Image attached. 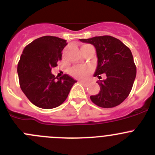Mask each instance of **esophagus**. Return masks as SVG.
<instances>
[{
  "mask_svg": "<svg viewBox=\"0 0 155 155\" xmlns=\"http://www.w3.org/2000/svg\"><path fill=\"white\" fill-rule=\"evenodd\" d=\"M80 83L82 84V85H85V86H87V85H88V82H83V81H81Z\"/></svg>",
  "mask_w": 155,
  "mask_h": 155,
  "instance_id": "1",
  "label": "esophagus"
}]
</instances>
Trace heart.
<instances>
[{
  "instance_id": "b5f03b06",
  "label": "heart",
  "mask_w": 155,
  "mask_h": 155,
  "mask_svg": "<svg viewBox=\"0 0 155 155\" xmlns=\"http://www.w3.org/2000/svg\"><path fill=\"white\" fill-rule=\"evenodd\" d=\"M85 46H89V45H85ZM91 72V68L87 65H79V66L73 67L70 70L72 76L81 79L86 78L90 74Z\"/></svg>"
}]
</instances>
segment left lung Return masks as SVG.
<instances>
[{
  "instance_id": "obj_1",
  "label": "left lung",
  "mask_w": 155,
  "mask_h": 155,
  "mask_svg": "<svg viewBox=\"0 0 155 155\" xmlns=\"http://www.w3.org/2000/svg\"><path fill=\"white\" fill-rule=\"evenodd\" d=\"M96 48L97 65L94 76L105 79L97 82L101 91L90 97L92 102L103 108H112L121 104L129 95L137 75V68L130 49L121 40L111 36L80 39Z\"/></svg>"
}]
</instances>
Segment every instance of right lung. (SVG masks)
Here are the masks:
<instances>
[{
  "label": "right lung",
  "mask_w": 155,
  "mask_h": 155,
  "mask_svg": "<svg viewBox=\"0 0 155 155\" xmlns=\"http://www.w3.org/2000/svg\"><path fill=\"white\" fill-rule=\"evenodd\" d=\"M67 40L44 36L36 39L24 48L17 72L21 91L34 105L53 109L63 104L76 81L68 74L57 78L51 69L61 60Z\"/></svg>",
  "instance_id": "1"
}]
</instances>
